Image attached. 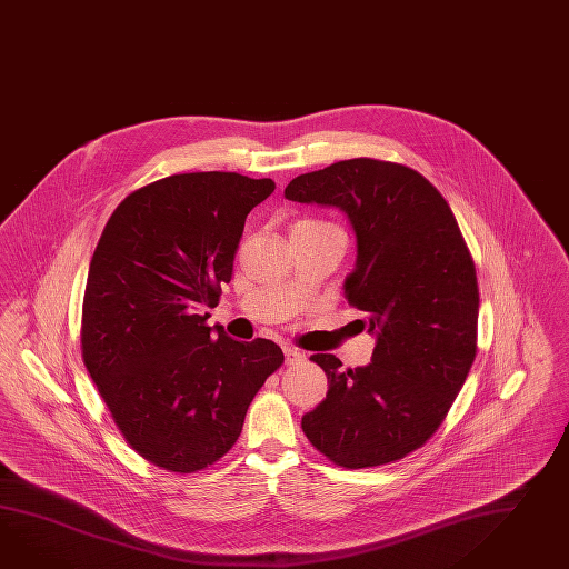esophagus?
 Returning a JSON list of instances; mask_svg holds the SVG:
<instances>
[{
    "label": "esophagus",
    "mask_w": 569,
    "mask_h": 569,
    "mask_svg": "<svg viewBox=\"0 0 569 569\" xmlns=\"http://www.w3.org/2000/svg\"><path fill=\"white\" fill-rule=\"evenodd\" d=\"M283 353H286V361H288V363H300V361H305V353L298 351L296 347H283Z\"/></svg>",
    "instance_id": "esophagus-1"
}]
</instances>
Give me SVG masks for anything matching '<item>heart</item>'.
<instances>
[{"label": "heart", "instance_id": "obj_1", "mask_svg": "<svg viewBox=\"0 0 569 569\" xmlns=\"http://www.w3.org/2000/svg\"><path fill=\"white\" fill-rule=\"evenodd\" d=\"M325 226H333V223L319 222V220H302L296 223L293 228H305V230H312V228H325Z\"/></svg>", "mask_w": 569, "mask_h": 569}]
</instances>
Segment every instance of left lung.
Masks as SVG:
<instances>
[{"mask_svg": "<svg viewBox=\"0 0 569 569\" xmlns=\"http://www.w3.org/2000/svg\"><path fill=\"white\" fill-rule=\"evenodd\" d=\"M300 203L346 211L358 261L347 302L376 333L372 363L339 370L317 353L327 399L302 417L310 443L343 469L395 462L442 426L477 356L479 288L471 252L440 191L413 168L353 158L286 187Z\"/></svg>", "mask_w": 569, "mask_h": 569, "instance_id": "8db88e82", "label": "left lung"}]
</instances>
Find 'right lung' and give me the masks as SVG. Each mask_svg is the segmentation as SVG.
<instances>
[{
	"mask_svg": "<svg viewBox=\"0 0 569 569\" xmlns=\"http://www.w3.org/2000/svg\"><path fill=\"white\" fill-rule=\"evenodd\" d=\"M273 189L238 172L172 174L127 194L98 240L82 360L126 442L158 469L218 462L283 363L273 341L211 335L200 315L220 302L247 216Z\"/></svg>",
	"mask_w": 569,
	"mask_h": 569,
	"instance_id": "add662e5",
	"label": "right lung"
}]
</instances>
